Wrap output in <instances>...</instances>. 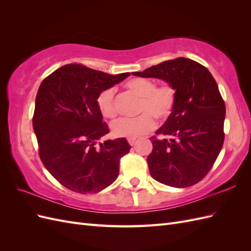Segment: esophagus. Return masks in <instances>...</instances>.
Segmentation results:
<instances>
[{"instance_id":"1","label":"esophagus","mask_w":251,"mask_h":251,"mask_svg":"<svg viewBox=\"0 0 251 251\" xmlns=\"http://www.w3.org/2000/svg\"><path fill=\"white\" fill-rule=\"evenodd\" d=\"M136 140H137V139H136V138H127V142L130 143L131 146H134L135 142H136Z\"/></svg>"}]
</instances>
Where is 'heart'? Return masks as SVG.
Segmentation results:
<instances>
[{
	"instance_id": "1",
	"label": "heart",
	"mask_w": 251,
	"mask_h": 251,
	"mask_svg": "<svg viewBox=\"0 0 251 251\" xmlns=\"http://www.w3.org/2000/svg\"><path fill=\"white\" fill-rule=\"evenodd\" d=\"M125 88L141 98L140 116L136 118H120L112 125L113 133L118 137L136 138L154 130L156 119L165 120L172 114L176 103V90L170 85L156 87V82L149 78H133L126 82ZM114 90L105 89L98 95L96 102L102 116L114 118L116 105Z\"/></svg>"
}]
</instances>
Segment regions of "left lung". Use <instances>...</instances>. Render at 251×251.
<instances>
[{
	"label": "left lung",
	"instance_id": "obj_1",
	"mask_svg": "<svg viewBox=\"0 0 251 251\" xmlns=\"http://www.w3.org/2000/svg\"><path fill=\"white\" fill-rule=\"evenodd\" d=\"M135 76L157 78L176 90L170 117L150 138L151 176L162 184L188 187L214 165L224 142L225 103L217 82L204 66L179 57L151 66Z\"/></svg>",
	"mask_w": 251,
	"mask_h": 251
}]
</instances>
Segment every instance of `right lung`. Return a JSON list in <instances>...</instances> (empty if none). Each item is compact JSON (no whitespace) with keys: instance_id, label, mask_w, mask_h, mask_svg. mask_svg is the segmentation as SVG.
Masks as SVG:
<instances>
[{"instance_id":"right-lung-1","label":"right lung","mask_w":251,"mask_h":251,"mask_svg":"<svg viewBox=\"0 0 251 251\" xmlns=\"http://www.w3.org/2000/svg\"><path fill=\"white\" fill-rule=\"evenodd\" d=\"M130 73L111 75L81 65H66L37 91L33 130L45 168L60 184L96 194L118 177L119 160L130 151L126 138L98 142L109 133L96 100Z\"/></svg>"}]
</instances>
